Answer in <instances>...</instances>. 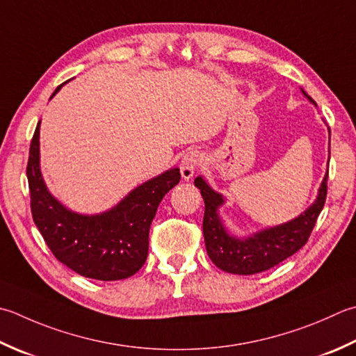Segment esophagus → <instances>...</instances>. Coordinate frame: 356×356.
Returning a JSON list of instances; mask_svg holds the SVG:
<instances>
[{
	"instance_id": "esophagus-1",
	"label": "esophagus",
	"mask_w": 356,
	"mask_h": 356,
	"mask_svg": "<svg viewBox=\"0 0 356 356\" xmlns=\"http://www.w3.org/2000/svg\"><path fill=\"white\" fill-rule=\"evenodd\" d=\"M202 162V157L199 151H190L182 157V162H180V174H182L184 180H190L194 176V171Z\"/></svg>"
}]
</instances>
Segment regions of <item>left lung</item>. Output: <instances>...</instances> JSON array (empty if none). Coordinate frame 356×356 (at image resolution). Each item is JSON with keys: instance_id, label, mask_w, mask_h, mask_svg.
I'll use <instances>...</instances> for the list:
<instances>
[{"instance_id": "8db88e82", "label": "left lung", "mask_w": 356, "mask_h": 356, "mask_svg": "<svg viewBox=\"0 0 356 356\" xmlns=\"http://www.w3.org/2000/svg\"><path fill=\"white\" fill-rule=\"evenodd\" d=\"M302 95L312 104V97L301 89ZM329 159H330V128H329ZM327 177L325 172L318 196L313 204L304 210L298 218L284 224L262 228L250 236H236L228 232L224 220L219 214V208L225 204V197L220 193L214 191L207 180L197 176L194 180L202 197L205 202L204 216V238L207 253L216 267L233 275H254L277 266L295 254L307 242L313 227L316 224L319 213L323 211L327 196Z\"/></svg>"}]
</instances>
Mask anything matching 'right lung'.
<instances>
[{"mask_svg":"<svg viewBox=\"0 0 356 356\" xmlns=\"http://www.w3.org/2000/svg\"><path fill=\"white\" fill-rule=\"evenodd\" d=\"M40 123L31 142L27 180L32 218L47 247L61 264L90 280L118 281L136 275L148 256L149 227L157 207L179 184L180 170L171 168L146 180L106 211L76 213L49 191L41 174Z\"/></svg>","mask_w":356,"mask_h":356,"instance_id":"1","label":"right lung"}]
</instances>
